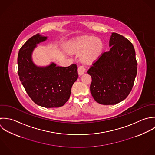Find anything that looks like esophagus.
Segmentation results:
<instances>
[{
	"mask_svg": "<svg viewBox=\"0 0 155 155\" xmlns=\"http://www.w3.org/2000/svg\"><path fill=\"white\" fill-rule=\"evenodd\" d=\"M86 68L84 67V66H80L78 67V75L80 76H81V75H83L85 72H86Z\"/></svg>",
	"mask_w": 155,
	"mask_h": 155,
	"instance_id": "obj_1",
	"label": "esophagus"
}]
</instances>
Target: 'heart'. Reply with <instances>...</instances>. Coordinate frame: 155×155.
Here are the masks:
<instances>
[{
    "label": "heart",
    "mask_w": 155,
    "mask_h": 155,
    "mask_svg": "<svg viewBox=\"0 0 155 155\" xmlns=\"http://www.w3.org/2000/svg\"><path fill=\"white\" fill-rule=\"evenodd\" d=\"M103 50V43L99 38L85 36L78 38L71 47L72 53L80 54L84 63L90 64L96 61Z\"/></svg>",
    "instance_id": "b5f03b06"
}]
</instances>
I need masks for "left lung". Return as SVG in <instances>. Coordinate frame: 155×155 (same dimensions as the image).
Returning a JSON list of instances; mask_svg holds the SVG:
<instances>
[{
  "label": "left lung",
  "mask_w": 155,
  "mask_h": 155,
  "mask_svg": "<svg viewBox=\"0 0 155 155\" xmlns=\"http://www.w3.org/2000/svg\"><path fill=\"white\" fill-rule=\"evenodd\" d=\"M110 51L101 54L88 70L94 99L102 105H114L127 97L134 84L137 62L132 44L124 36L112 33Z\"/></svg>",
  "instance_id": "1"
}]
</instances>
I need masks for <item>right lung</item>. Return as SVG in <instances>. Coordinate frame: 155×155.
<instances>
[{"label": "right lung", "mask_w": 155, "mask_h": 155, "mask_svg": "<svg viewBox=\"0 0 155 155\" xmlns=\"http://www.w3.org/2000/svg\"><path fill=\"white\" fill-rule=\"evenodd\" d=\"M47 36L39 33L29 38L18 54V74L26 92L37 105L45 108L63 106L69 99L71 88L77 80V66H57L54 63L37 66L31 59L36 44L45 41Z\"/></svg>", "instance_id": "right-lung-1"}]
</instances>
